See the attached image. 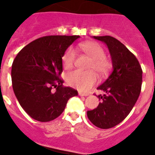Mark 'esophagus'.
Instances as JSON below:
<instances>
[{"label": "esophagus", "mask_w": 155, "mask_h": 155, "mask_svg": "<svg viewBox=\"0 0 155 155\" xmlns=\"http://www.w3.org/2000/svg\"><path fill=\"white\" fill-rule=\"evenodd\" d=\"M79 96H80V97H87V96H88V94L87 93H83V92H79Z\"/></svg>", "instance_id": "34e87169"}]
</instances>
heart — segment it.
Listing matches in <instances>:
<instances>
[{
  "instance_id": "obj_1",
  "label": "heart",
  "mask_w": 155,
  "mask_h": 155,
  "mask_svg": "<svg viewBox=\"0 0 155 155\" xmlns=\"http://www.w3.org/2000/svg\"><path fill=\"white\" fill-rule=\"evenodd\" d=\"M80 47L92 58L89 69L96 70L101 75L108 72L111 68V63L108 59H106L105 51L101 45L97 42H88L80 44ZM75 57V50L71 47L68 48L62 58L63 67L66 69L72 68ZM97 80L98 76L94 71L75 70L69 73L67 76L68 84L84 92L88 91L97 82Z\"/></svg>"
}]
</instances>
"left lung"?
<instances>
[{
    "label": "left lung",
    "instance_id": "1",
    "mask_svg": "<svg viewBox=\"0 0 155 155\" xmlns=\"http://www.w3.org/2000/svg\"><path fill=\"white\" fill-rule=\"evenodd\" d=\"M104 42L113 63V71L97 87L104 92L97 108L87 112L90 121L101 129L114 127L125 119L139 97L142 70L137 58L125 45L111 36H93Z\"/></svg>",
    "mask_w": 155,
    "mask_h": 155
}]
</instances>
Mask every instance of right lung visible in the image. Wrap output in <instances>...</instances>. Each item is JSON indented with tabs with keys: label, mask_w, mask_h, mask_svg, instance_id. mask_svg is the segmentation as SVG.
Returning <instances> with one entry per match:
<instances>
[{
	"label": "right lung",
	"mask_w": 155,
	"mask_h": 155,
	"mask_svg": "<svg viewBox=\"0 0 155 155\" xmlns=\"http://www.w3.org/2000/svg\"><path fill=\"white\" fill-rule=\"evenodd\" d=\"M79 38H39L21 50L13 60V92L21 108L33 119L41 122L55 119L63 112L68 100L78 95L76 90L64 87L59 76L63 71V54Z\"/></svg>",
	"instance_id": "1"
}]
</instances>
